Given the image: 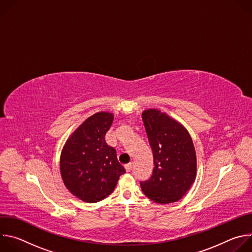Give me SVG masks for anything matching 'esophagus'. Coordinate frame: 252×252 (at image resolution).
<instances>
[{"instance_id":"34e87169","label":"esophagus","mask_w":252,"mask_h":252,"mask_svg":"<svg viewBox=\"0 0 252 252\" xmlns=\"http://www.w3.org/2000/svg\"><path fill=\"white\" fill-rule=\"evenodd\" d=\"M125 167H126V170L127 172H129V171H131V170H132L133 165H132V163H128V164H126Z\"/></svg>"}]
</instances>
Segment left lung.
I'll return each instance as SVG.
<instances>
[{
    "mask_svg": "<svg viewBox=\"0 0 252 252\" xmlns=\"http://www.w3.org/2000/svg\"><path fill=\"white\" fill-rule=\"evenodd\" d=\"M150 146L154 155V171L140 183L142 192L159 204L178 201L191 188L196 177V154L188 129L157 109L142 112Z\"/></svg>",
    "mask_w": 252,
    "mask_h": 252,
    "instance_id": "8db88e82",
    "label": "left lung"
}]
</instances>
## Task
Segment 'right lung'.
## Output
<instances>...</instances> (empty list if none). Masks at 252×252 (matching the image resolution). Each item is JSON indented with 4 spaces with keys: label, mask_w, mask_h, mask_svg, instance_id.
Returning a JSON list of instances; mask_svg holds the SVG:
<instances>
[{
    "label": "right lung",
    "mask_w": 252,
    "mask_h": 252,
    "mask_svg": "<svg viewBox=\"0 0 252 252\" xmlns=\"http://www.w3.org/2000/svg\"><path fill=\"white\" fill-rule=\"evenodd\" d=\"M114 122V115L96 113L88 118L69 135L63 148L60 169L70 193L94 203L111 194L126 172L117 152L104 140Z\"/></svg>",
    "instance_id": "1"
}]
</instances>
